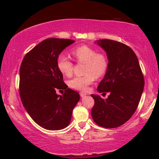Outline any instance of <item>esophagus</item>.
<instances>
[{
	"label": "esophagus",
	"instance_id": "34e87169",
	"mask_svg": "<svg viewBox=\"0 0 159 159\" xmlns=\"http://www.w3.org/2000/svg\"><path fill=\"white\" fill-rule=\"evenodd\" d=\"M80 96H81L82 98H83V97H84V96H86V95H88V94H87V93H84L81 92V93H80Z\"/></svg>",
	"mask_w": 159,
	"mask_h": 159
}]
</instances>
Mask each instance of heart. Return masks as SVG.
<instances>
[{"instance_id": "1", "label": "heart", "mask_w": 159, "mask_h": 159, "mask_svg": "<svg viewBox=\"0 0 159 159\" xmlns=\"http://www.w3.org/2000/svg\"><path fill=\"white\" fill-rule=\"evenodd\" d=\"M71 54L79 62L85 64L82 77H75L69 81V86L75 90L86 91L89 85L106 73L108 68V60L105 54L96 53V51L88 45H81L74 49ZM57 68L63 75L69 77L72 74L73 64L66 56L61 55L57 58Z\"/></svg>"}]
</instances>
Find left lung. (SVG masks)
Returning <instances> with one entry per match:
<instances>
[{"instance_id":"left-lung-1","label":"left lung","mask_w":159,"mask_h":159,"mask_svg":"<svg viewBox=\"0 0 159 159\" xmlns=\"http://www.w3.org/2000/svg\"><path fill=\"white\" fill-rule=\"evenodd\" d=\"M95 43L105 51L108 60L107 70L97 90L110 95L106 99L91 95L95 101L91 115L101 127H118L135 112L143 92L144 78L138 57L127 45L107 39Z\"/></svg>"}]
</instances>
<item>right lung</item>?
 I'll list each match as a JSON object with an SVG mask.
<instances>
[{"label": "right lung", "instance_id": "add662e5", "mask_svg": "<svg viewBox=\"0 0 159 159\" xmlns=\"http://www.w3.org/2000/svg\"><path fill=\"white\" fill-rule=\"evenodd\" d=\"M75 43L69 39L48 38L26 54L19 71V94L24 107L34 122L48 130H60L70 124L80 94L67 88L57 68L60 53ZM66 89L64 95L55 90Z\"/></svg>", "mask_w": 159, "mask_h": 159}]
</instances>
